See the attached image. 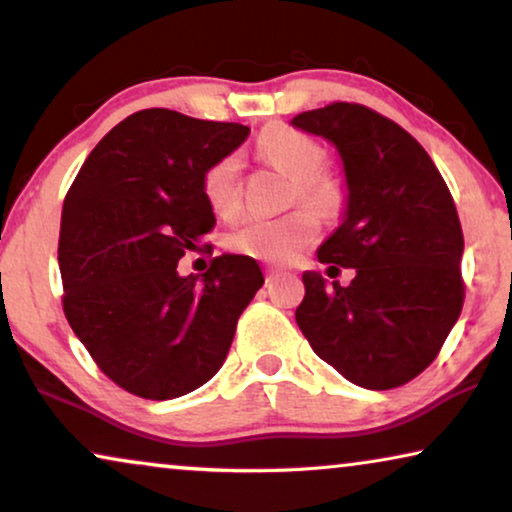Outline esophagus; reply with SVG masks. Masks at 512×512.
<instances>
[{
  "label": "esophagus",
  "instance_id": "34e87169",
  "mask_svg": "<svg viewBox=\"0 0 512 512\" xmlns=\"http://www.w3.org/2000/svg\"><path fill=\"white\" fill-rule=\"evenodd\" d=\"M282 268H275V265H270V268H268V277L272 279V277H277V275H282Z\"/></svg>",
  "mask_w": 512,
  "mask_h": 512
}]
</instances>
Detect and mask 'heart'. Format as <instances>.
Returning <instances> with one entry per match:
<instances>
[{
	"label": "heart",
	"mask_w": 512,
	"mask_h": 512,
	"mask_svg": "<svg viewBox=\"0 0 512 512\" xmlns=\"http://www.w3.org/2000/svg\"><path fill=\"white\" fill-rule=\"evenodd\" d=\"M256 149L272 167L296 181V193L305 207L324 219L338 214L345 193L338 181L321 174L326 153L312 137L286 125H270L258 137ZM202 188L216 214H235L240 209V158L226 156L216 160L207 170ZM314 235V216L298 209L277 219L249 216L228 235V247L270 263H286L293 261L314 240Z\"/></svg>",
	"instance_id": "1"
}]
</instances>
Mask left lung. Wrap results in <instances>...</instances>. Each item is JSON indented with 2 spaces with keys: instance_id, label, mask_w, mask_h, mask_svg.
I'll return each mask as SVG.
<instances>
[{
  "instance_id": "left-lung-1",
  "label": "left lung",
  "mask_w": 512,
  "mask_h": 512,
  "mask_svg": "<svg viewBox=\"0 0 512 512\" xmlns=\"http://www.w3.org/2000/svg\"><path fill=\"white\" fill-rule=\"evenodd\" d=\"M291 125L338 151L345 209L317 258L356 270L347 286L303 272L298 328L356 387H401L436 359L464 305L452 195L422 144L373 109L335 102Z\"/></svg>"
}]
</instances>
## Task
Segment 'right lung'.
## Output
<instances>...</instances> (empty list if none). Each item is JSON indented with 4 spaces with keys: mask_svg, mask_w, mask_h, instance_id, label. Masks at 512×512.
Returning <instances> with one entry per match:
<instances>
[{
    "mask_svg": "<svg viewBox=\"0 0 512 512\" xmlns=\"http://www.w3.org/2000/svg\"><path fill=\"white\" fill-rule=\"evenodd\" d=\"M249 132L170 109L137 111L102 137L69 188L62 307L102 373L130 394L167 401L212 380L263 286L258 263L242 254L214 258L205 275L177 272L216 223L207 170Z\"/></svg>",
    "mask_w": 512,
    "mask_h": 512,
    "instance_id": "add662e5",
    "label": "right lung"
}]
</instances>
